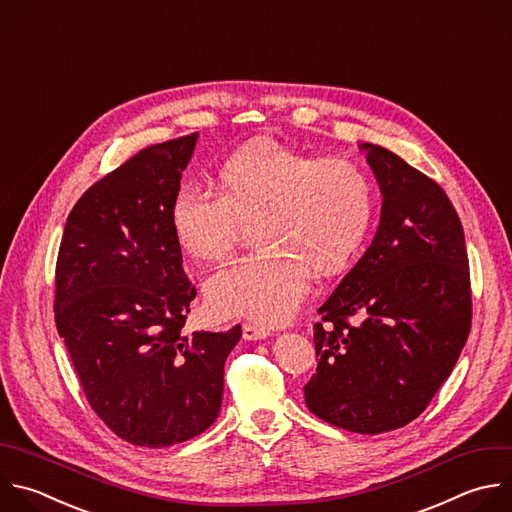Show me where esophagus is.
Here are the masks:
<instances>
[{
  "instance_id": "34e87169",
  "label": "esophagus",
  "mask_w": 512,
  "mask_h": 512,
  "mask_svg": "<svg viewBox=\"0 0 512 512\" xmlns=\"http://www.w3.org/2000/svg\"><path fill=\"white\" fill-rule=\"evenodd\" d=\"M267 335H269V329L253 323H243V339H247V342H259V339H265Z\"/></svg>"
}]
</instances>
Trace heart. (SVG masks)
I'll list each match as a JSON object with an SVG mask.
<instances>
[{
	"label": "heart",
	"mask_w": 512,
	"mask_h": 512,
	"mask_svg": "<svg viewBox=\"0 0 512 512\" xmlns=\"http://www.w3.org/2000/svg\"><path fill=\"white\" fill-rule=\"evenodd\" d=\"M217 195L183 187L170 203V229L193 259L223 257L249 225L255 251L231 259L205 279L207 307L217 317L261 325L291 319L319 277L346 269L364 247L376 191L346 158H319L277 140H253L219 166Z\"/></svg>",
	"instance_id": "heart-1"
}]
</instances>
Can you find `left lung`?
Returning a JSON list of instances; mask_svg holds the SVG:
<instances>
[{
    "label": "left lung",
    "instance_id": "8db88e82",
    "mask_svg": "<svg viewBox=\"0 0 512 512\" xmlns=\"http://www.w3.org/2000/svg\"><path fill=\"white\" fill-rule=\"evenodd\" d=\"M382 191L376 237L317 309V370L305 404L358 434L418 418L450 376L470 333L464 231L438 183L392 150L364 142Z\"/></svg>",
    "mask_w": 512,
    "mask_h": 512
}]
</instances>
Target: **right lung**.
Instances as JSON below:
<instances>
[{
	"mask_svg": "<svg viewBox=\"0 0 512 512\" xmlns=\"http://www.w3.org/2000/svg\"><path fill=\"white\" fill-rule=\"evenodd\" d=\"M199 134L152 144L92 185L68 215L56 327L92 410L122 440L162 448L219 416L229 331L183 333L197 289L170 229Z\"/></svg>",
	"mask_w": 512,
	"mask_h": 512,
	"instance_id": "right-lung-1",
	"label": "right lung"
}]
</instances>
